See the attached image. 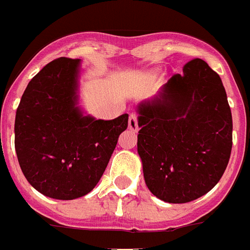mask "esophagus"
Returning <instances> with one entry per match:
<instances>
[{"label": "esophagus", "instance_id": "1", "mask_svg": "<svg viewBox=\"0 0 250 250\" xmlns=\"http://www.w3.org/2000/svg\"><path fill=\"white\" fill-rule=\"evenodd\" d=\"M138 116L135 113H131L129 117V129L133 131H138Z\"/></svg>", "mask_w": 250, "mask_h": 250}]
</instances>
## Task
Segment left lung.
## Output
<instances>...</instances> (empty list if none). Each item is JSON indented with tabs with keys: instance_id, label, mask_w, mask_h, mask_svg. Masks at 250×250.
<instances>
[{
	"instance_id": "left-lung-1",
	"label": "left lung",
	"mask_w": 250,
	"mask_h": 250,
	"mask_svg": "<svg viewBox=\"0 0 250 250\" xmlns=\"http://www.w3.org/2000/svg\"><path fill=\"white\" fill-rule=\"evenodd\" d=\"M138 110V153L152 194L188 203L211 190L232 148L231 110L220 75L203 60H191Z\"/></svg>"
}]
</instances>
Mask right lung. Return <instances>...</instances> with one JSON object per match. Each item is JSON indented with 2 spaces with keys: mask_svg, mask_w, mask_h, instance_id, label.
<instances>
[{
  "mask_svg": "<svg viewBox=\"0 0 250 250\" xmlns=\"http://www.w3.org/2000/svg\"><path fill=\"white\" fill-rule=\"evenodd\" d=\"M79 60L47 63L26 86L15 117V149L29 184L55 199L93 190L106 170L129 116L94 120L76 104Z\"/></svg>",
  "mask_w": 250,
  "mask_h": 250,
  "instance_id": "obj_1",
  "label": "right lung"
}]
</instances>
